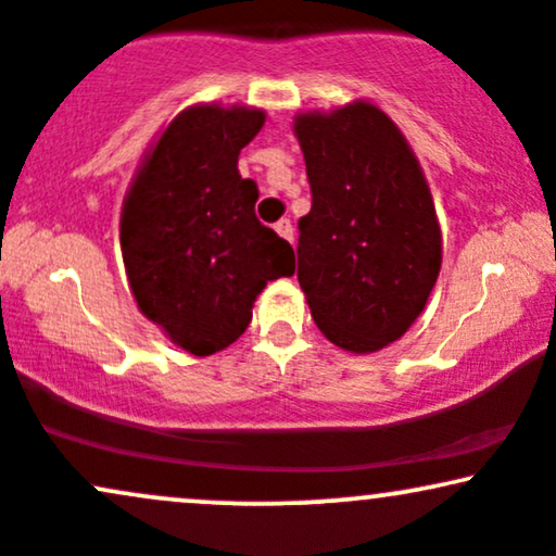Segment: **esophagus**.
Wrapping results in <instances>:
<instances>
[{
    "mask_svg": "<svg viewBox=\"0 0 556 556\" xmlns=\"http://www.w3.org/2000/svg\"><path fill=\"white\" fill-rule=\"evenodd\" d=\"M274 229H277L279 238H285L287 242L295 240V229H292V222L290 219H279L277 225H274Z\"/></svg>",
    "mask_w": 556,
    "mask_h": 556,
    "instance_id": "esophagus-1",
    "label": "esophagus"
}]
</instances>
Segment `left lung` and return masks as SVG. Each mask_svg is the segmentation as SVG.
<instances>
[{
  "mask_svg": "<svg viewBox=\"0 0 556 556\" xmlns=\"http://www.w3.org/2000/svg\"><path fill=\"white\" fill-rule=\"evenodd\" d=\"M311 182L298 282L316 327L355 355L397 342L442 269V227L418 156L387 112L350 101L292 123Z\"/></svg>",
  "mask_w": 556,
  "mask_h": 556,
  "instance_id": "obj_1",
  "label": "left lung"
}]
</instances>
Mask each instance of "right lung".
Returning <instances> with one entry per match:
<instances>
[{"label": "right lung", "mask_w": 556, "mask_h": 556, "mask_svg": "<svg viewBox=\"0 0 556 556\" xmlns=\"http://www.w3.org/2000/svg\"><path fill=\"white\" fill-rule=\"evenodd\" d=\"M264 123L258 106H188L146 149L123 201L138 311L198 358L238 340L266 282L295 274L292 245L256 219L258 188L238 172Z\"/></svg>", "instance_id": "obj_1"}]
</instances>
